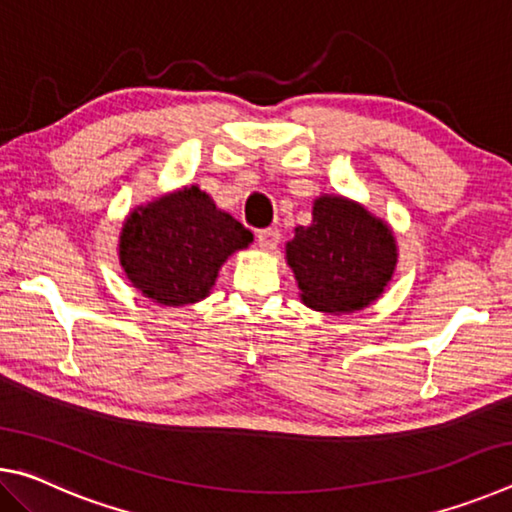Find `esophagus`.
<instances>
[{"label":"esophagus","mask_w":512,"mask_h":512,"mask_svg":"<svg viewBox=\"0 0 512 512\" xmlns=\"http://www.w3.org/2000/svg\"><path fill=\"white\" fill-rule=\"evenodd\" d=\"M257 244L262 250H275L277 244H280V232L268 228V230H259L257 232Z\"/></svg>","instance_id":"34e87169"}]
</instances>
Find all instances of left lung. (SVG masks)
I'll list each match as a JSON object with an SVG mask.
<instances>
[{
	"label": "left lung",
	"instance_id": "obj_1",
	"mask_svg": "<svg viewBox=\"0 0 512 512\" xmlns=\"http://www.w3.org/2000/svg\"><path fill=\"white\" fill-rule=\"evenodd\" d=\"M300 300L323 314H354L370 307L397 266V241L384 219L339 194H320L311 223L298 225L287 244Z\"/></svg>",
	"mask_w": 512,
	"mask_h": 512
}]
</instances>
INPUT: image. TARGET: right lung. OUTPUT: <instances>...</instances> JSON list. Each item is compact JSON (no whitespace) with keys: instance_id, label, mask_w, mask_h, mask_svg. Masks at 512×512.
I'll return each instance as SVG.
<instances>
[{"instance_id":"add662e5","label":"right lung","mask_w":512,"mask_h":512,"mask_svg":"<svg viewBox=\"0 0 512 512\" xmlns=\"http://www.w3.org/2000/svg\"><path fill=\"white\" fill-rule=\"evenodd\" d=\"M250 244L253 232L189 185L137 205L121 225L117 253L142 296L185 307L210 296L221 266Z\"/></svg>"}]
</instances>
